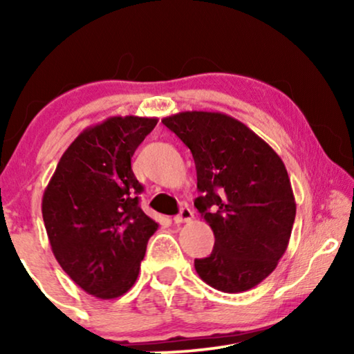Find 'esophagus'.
Here are the masks:
<instances>
[{
  "mask_svg": "<svg viewBox=\"0 0 354 354\" xmlns=\"http://www.w3.org/2000/svg\"><path fill=\"white\" fill-rule=\"evenodd\" d=\"M192 219H193V212L188 209V207H182L180 212L174 217V222H176L177 225H180V224H185V222H190Z\"/></svg>",
  "mask_w": 354,
  "mask_h": 354,
  "instance_id": "esophagus-1",
  "label": "esophagus"
}]
</instances>
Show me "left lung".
I'll use <instances>...</instances> for the list:
<instances>
[{
  "label": "left lung",
  "instance_id": "8db88e82",
  "mask_svg": "<svg viewBox=\"0 0 354 354\" xmlns=\"http://www.w3.org/2000/svg\"><path fill=\"white\" fill-rule=\"evenodd\" d=\"M195 159L196 209L214 232V250L195 259L203 282L225 293L256 287L277 268L297 203L285 164L243 122L222 113L183 111L162 119Z\"/></svg>",
  "mask_w": 354,
  "mask_h": 354
}]
</instances>
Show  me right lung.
Returning a JSON list of instances; mask_svg holds the SVG:
<instances>
[{"label": "right lung", "mask_w": 354, "mask_h": 354, "mask_svg": "<svg viewBox=\"0 0 354 354\" xmlns=\"http://www.w3.org/2000/svg\"><path fill=\"white\" fill-rule=\"evenodd\" d=\"M156 118L114 115L86 127L57 162L41 200L53 254L62 270L101 299L127 293L158 222L138 205L132 171Z\"/></svg>", "instance_id": "obj_1"}]
</instances>
